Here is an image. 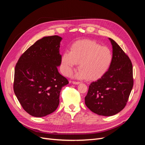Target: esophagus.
<instances>
[{"mask_svg":"<svg viewBox=\"0 0 145 145\" xmlns=\"http://www.w3.org/2000/svg\"><path fill=\"white\" fill-rule=\"evenodd\" d=\"M72 83L73 84H75V85H78V84H80V82H75V81H72Z\"/></svg>","mask_w":145,"mask_h":145,"instance_id":"34e87169","label":"esophagus"}]
</instances>
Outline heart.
<instances>
[{"label":"heart","instance_id":"b5f03b06","mask_svg":"<svg viewBox=\"0 0 145 145\" xmlns=\"http://www.w3.org/2000/svg\"><path fill=\"white\" fill-rule=\"evenodd\" d=\"M112 53L107 46H101L94 40L85 39L74 42L70 52H64L62 56V71L68 76L79 63L76 77L96 80L103 77L111 65Z\"/></svg>","mask_w":145,"mask_h":145}]
</instances>
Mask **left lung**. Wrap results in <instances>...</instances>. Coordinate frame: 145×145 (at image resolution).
<instances>
[{"instance_id": "left-lung-1", "label": "left lung", "mask_w": 145, "mask_h": 145, "mask_svg": "<svg viewBox=\"0 0 145 145\" xmlns=\"http://www.w3.org/2000/svg\"><path fill=\"white\" fill-rule=\"evenodd\" d=\"M112 46V61L108 71L92 82L85 97L86 106L99 116H111L123 109L133 89V65L117 43L109 38Z\"/></svg>"}]
</instances>
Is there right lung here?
Returning <instances> with one entry per match:
<instances>
[{"instance_id":"right-lung-1","label":"right lung","mask_w":145,"mask_h":145,"mask_svg":"<svg viewBox=\"0 0 145 145\" xmlns=\"http://www.w3.org/2000/svg\"><path fill=\"white\" fill-rule=\"evenodd\" d=\"M62 38L44 37L20 56L14 71V91L24 110L42 117L56 111L61 89L68 80L59 72L62 62L59 53Z\"/></svg>"}]
</instances>
